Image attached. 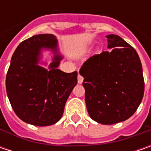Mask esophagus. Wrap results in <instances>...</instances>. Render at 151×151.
I'll return each instance as SVG.
<instances>
[{
    "instance_id": "esophagus-1",
    "label": "esophagus",
    "mask_w": 151,
    "mask_h": 151,
    "mask_svg": "<svg viewBox=\"0 0 151 151\" xmlns=\"http://www.w3.org/2000/svg\"><path fill=\"white\" fill-rule=\"evenodd\" d=\"M82 82H83V78H82V76L80 74H78V83L79 84H81Z\"/></svg>"
}]
</instances>
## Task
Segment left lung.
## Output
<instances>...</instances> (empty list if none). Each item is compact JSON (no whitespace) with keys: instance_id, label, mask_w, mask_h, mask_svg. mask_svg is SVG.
<instances>
[{"instance_id":"1","label":"left lung","mask_w":151,"mask_h":151,"mask_svg":"<svg viewBox=\"0 0 151 151\" xmlns=\"http://www.w3.org/2000/svg\"><path fill=\"white\" fill-rule=\"evenodd\" d=\"M107 48L81 67L85 101L91 119L113 124L136 112L145 91L142 65L136 50L118 35L110 34Z\"/></svg>"}]
</instances>
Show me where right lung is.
I'll return each instance as SVG.
<instances>
[{
	"label": "right lung",
	"instance_id": "obj_1",
	"mask_svg": "<svg viewBox=\"0 0 151 151\" xmlns=\"http://www.w3.org/2000/svg\"><path fill=\"white\" fill-rule=\"evenodd\" d=\"M53 34H38L22 41L16 49L6 78L9 101L17 117L35 126H49L61 119L65 105L77 84V72L58 69L62 56ZM55 53L47 71L37 65L42 48Z\"/></svg>",
	"mask_w": 151,
	"mask_h": 151
}]
</instances>
